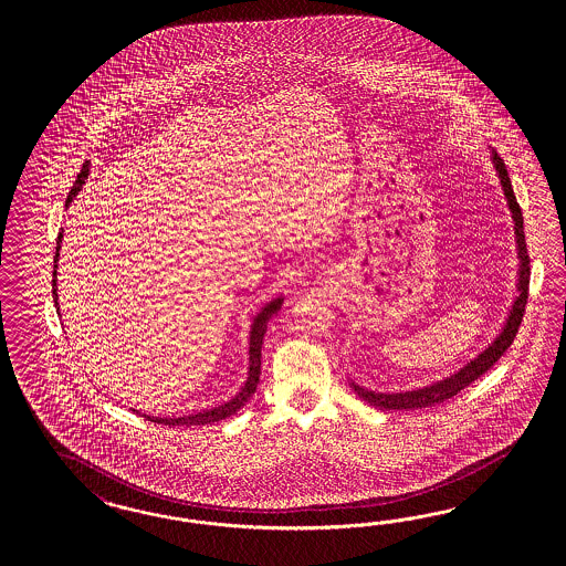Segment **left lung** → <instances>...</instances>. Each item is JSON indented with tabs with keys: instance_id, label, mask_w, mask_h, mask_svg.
Returning <instances> with one entry per match:
<instances>
[{
	"instance_id": "obj_1",
	"label": "left lung",
	"mask_w": 566,
	"mask_h": 566,
	"mask_svg": "<svg viewBox=\"0 0 566 566\" xmlns=\"http://www.w3.org/2000/svg\"><path fill=\"white\" fill-rule=\"evenodd\" d=\"M494 164H496L500 180H502V189L509 199V207L513 211L514 223H516V242H518V258H521V280H518V298L514 303L513 313L509 317V324L504 327V332L496 338V343L492 344L483 355L478 359L471 360L467 367H463L457 376L448 377L444 381L429 386L423 390H412V392H400V395H377L369 392L360 386L353 384V390L371 407L384 409V411H411V409H426L440 405L444 400H450L452 396L459 395L469 384H473L478 377L483 376L488 369H492L496 365V360L509 350V346L514 343V336L521 327L525 307H527V298H530V251H527V240H525V228H523V213L521 207L516 203L513 187H511V178L504 166V159L500 155L494 154Z\"/></svg>"
}]
</instances>
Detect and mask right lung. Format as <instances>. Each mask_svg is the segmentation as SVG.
Listing matches in <instances>:
<instances>
[{
	"label": "right lung",
	"instance_id": "1",
	"mask_svg": "<svg viewBox=\"0 0 566 566\" xmlns=\"http://www.w3.org/2000/svg\"><path fill=\"white\" fill-rule=\"evenodd\" d=\"M86 168H88V164L83 166V170L78 174V178H76V182H74V187L70 190L69 199H66V203L72 201V197L78 192V189L83 187V180H85ZM62 237V234H60ZM57 244H60V240H57ZM60 249V247H57ZM53 263H57V253H55V261ZM53 303L57 305V294H55V274H53ZM282 305V301L277 298L274 303H270L268 307L261 308V313H259L258 317H255V322H253V327H251V344H249V355H251V359H249V377H247V384L240 388L239 395L234 396L232 400H228L226 405H220V407H216V409H209V411L197 412V415H189V417H178V419H161V417H145V419H149V421H154L157 426H211V423H216V421H222V419H228L230 415H234V412L239 411L240 407H244V402L253 396V392L258 390L259 376H261V344H263V336H265V329H268V322H270V317L277 313V308Z\"/></svg>",
	"mask_w": 566,
	"mask_h": 566
}]
</instances>
